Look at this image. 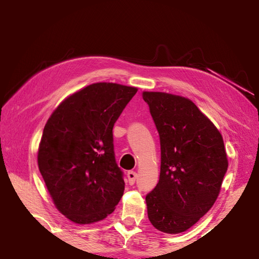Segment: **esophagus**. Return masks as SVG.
<instances>
[{"instance_id": "1", "label": "esophagus", "mask_w": 259, "mask_h": 259, "mask_svg": "<svg viewBox=\"0 0 259 259\" xmlns=\"http://www.w3.org/2000/svg\"><path fill=\"white\" fill-rule=\"evenodd\" d=\"M126 177H128L129 184H131V185H133V184L136 182V179H137V172L133 171V170H131V171H128V174H126Z\"/></svg>"}]
</instances>
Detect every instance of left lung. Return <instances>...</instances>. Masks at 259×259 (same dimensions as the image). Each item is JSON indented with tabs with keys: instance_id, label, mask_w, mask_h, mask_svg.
<instances>
[{
	"instance_id": "left-lung-1",
	"label": "left lung",
	"mask_w": 259,
	"mask_h": 259,
	"mask_svg": "<svg viewBox=\"0 0 259 259\" xmlns=\"http://www.w3.org/2000/svg\"><path fill=\"white\" fill-rule=\"evenodd\" d=\"M143 98L160 136L161 170L146 195L147 214L156 230L177 234L212 207L227 171L223 137L192 100L144 91Z\"/></svg>"
}]
</instances>
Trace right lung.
Listing matches in <instances>:
<instances>
[{
    "instance_id": "obj_1",
    "label": "right lung",
    "mask_w": 259,
    "mask_h": 259,
    "mask_svg": "<svg viewBox=\"0 0 259 259\" xmlns=\"http://www.w3.org/2000/svg\"><path fill=\"white\" fill-rule=\"evenodd\" d=\"M137 88L94 83L69 96L43 129L37 163L57 209L76 224H91L115 209L124 191L113 126Z\"/></svg>"
}]
</instances>
